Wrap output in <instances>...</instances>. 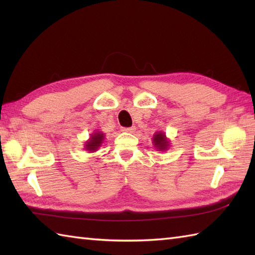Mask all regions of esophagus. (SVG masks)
I'll list each match as a JSON object with an SVG mask.
<instances>
[{"label": "esophagus", "instance_id": "34e87169", "mask_svg": "<svg viewBox=\"0 0 255 255\" xmlns=\"http://www.w3.org/2000/svg\"><path fill=\"white\" fill-rule=\"evenodd\" d=\"M134 130H136V127H134V126H132V127H124L123 128L124 132H134Z\"/></svg>", "mask_w": 255, "mask_h": 255}]
</instances>
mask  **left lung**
I'll return each mask as SVG.
<instances>
[{
	"label": "left lung",
	"mask_w": 255,
	"mask_h": 255,
	"mask_svg": "<svg viewBox=\"0 0 255 255\" xmlns=\"http://www.w3.org/2000/svg\"><path fill=\"white\" fill-rule=\"evenodd\" d=\"M153 142H154L155 147L160 150H165L167 147V143H169V141L166 140L164 134L161 132L155 133V136L153 138Z\"/></svg>",
	"instance_id": "1"
}]
</instances>
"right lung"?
Returning <instances> with one entry per match:
<instances>
[{
	"instance_id": "obj_1",
	"label": "right lung",
	"mask_w": 255,
	"mask_h": 255,
	"mask_svg": "<svg viewBox=\"0 0 255 255\" xmlns=\"http://www.w3.org/2000/svg\"><path fill=\"white\" fill-rule=\"evenodd\" d=\"M103 139H104V136H103L102 132H95L94 134H92L91 139L89 140L88 142H86L85 148L90 150V151H94L97 148L100 147V144L102 143Z\"/></svg>"
}]
</instances>
